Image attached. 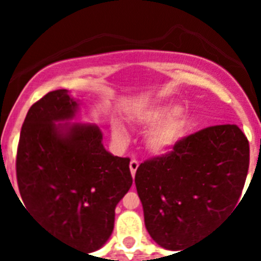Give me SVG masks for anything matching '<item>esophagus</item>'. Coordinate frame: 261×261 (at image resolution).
Here are the masks:
<instances>
[{"instance_id":"34e87169","label":"esophagus","mask_w":261,"mask_h":261,"mask_svg":"<svg viewBox=\"0 0 261 261\" xmlns=\"http://www.w3.org/2000/svg\"><path fill=\"white\" fill-rule=\"evenodd\" d=\"M138 161H136V159H132L130 161V163H129V168H130V174H132V176L135 177L136 175V171H137V168H138Z\"/></svg>"}]
</instances>
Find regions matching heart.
<instances>
[{
	"instance_id": "heart-1",
	"label": "heart",
	"mask_w": 261,
	"mask_h": 261,
	"mask_svg": "<svg viewBox=\"0 0 261 261\" xmlns=\"http://www.w3.org/2000/svg\"><path fill=\"white\" fill-rule=\"evenodd\" d=\"M132 123L140 129H153L147 133L146 146L154 154H166L175 146L186 124V111L180 106L171 108L170 105L154 106L140 111L132 117ZM114 140L120 145L128 142L129 136L124 126L114 124Z\"/></svg>"
}]
</instances>
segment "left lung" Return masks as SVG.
I'll use <instances>...</instances> for the list:
<instances>
[{"label":"left lung","mask_w":261,"mask_h":261,"mask_svg":"<svg viewBox=\"0 0 261 261\" xmlns=\"http://www.w3.org/2000/svg\"><path fill=\"white\" fill-rule=\"evenodd\" d=\"M248 165V140L235 124L201 129L141 163L135 183L154 242L181 252L200 241L238 204Z\"/></svg>","instance_id":"obj_1"}]
</instances>
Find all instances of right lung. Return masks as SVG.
I'll return each instance as SVG.
<instances>
[{"instance_id": "obj_1", "label": "right lung", "mask_w": 261, "mask_h": 261, "mask_svg": "<svg viewBox=\"0 0 261 261\" xmlns=\"http://www.w3.org/2000/svg\"><path fill=\"white\" fill-rule=\"evenodd\" d=\"M77 111L68 90L31 106L18 144L17 180L24 208L55 237L90 253L112 234L115 208L133 179L130 159L108 153L98 126L68 123Z\"/></svg>"}]
</instances>
